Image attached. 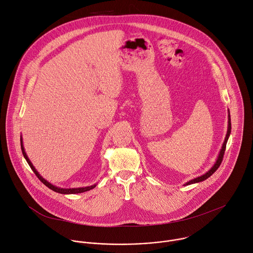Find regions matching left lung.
Here are the masks:
<instances>
[{
	"instance_id": "8db88e82",
	"label": "left lung",
	"mask_w": 253,
	"mask_h": 253,
	"mask_svg": "<svg viewBox=\"0 0 253 253\" xmlns=\"http://www.w3.org/2000/svg\"><path fill=\"white\" fill-rule=\"evenodd\" d=\"M230 132H231V120H230V113H229V110H228V126H227V133H226V136H225V139H224V142L222 144V147L220 149V152L218 154V157L217 159H216L214 165L206 172L204 173L203 175L199 176V177H196L194 179H191L190 181L186 182L184 184L185 185H190V184H194V183H198V182H201V181H204V180H206L208 177H210L216 170L218 169V167L220 166L221 162H222V159H223V155H224V151H225V148H226V143L228 141V138L230 136Z\"/></svg>"
}]
</instances>
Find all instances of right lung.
<instances>
[{
	"label": "right lung",
	"mask_w": 253,
	"mask_h": 253,
	"mask_svg": "<svg viewBox=\"0 0 253 253\" xmlns=\"http://www.w3.org/2000/svg\"><path fill=\"white\" fill-rule=\"evenodd\" d=\"M21 149H22L24 158L26 159V161L28 162L29 166L31 167V169L33 170V172L36 174V176H37V177L40 179V181H42L48 188H50L51 190H53V191H55V192H57V193H61V194H77V193H83V192H86V191H89V190L95 188L96 185H97V184H94V185H91V186L78 187V188H61V187H57V186L53 185L52 183H50L49 181H47V180H46L45 178H43V177L40 175V173L37 171V169H36V168L34 167V165H33L32 162L30 161V159H29V157H28V155H27V153H26V151H25V148H24V145H23V138H22V136H21Z\"/></svg>",
	"instance_id": "add662e5"
}]
</instances>
